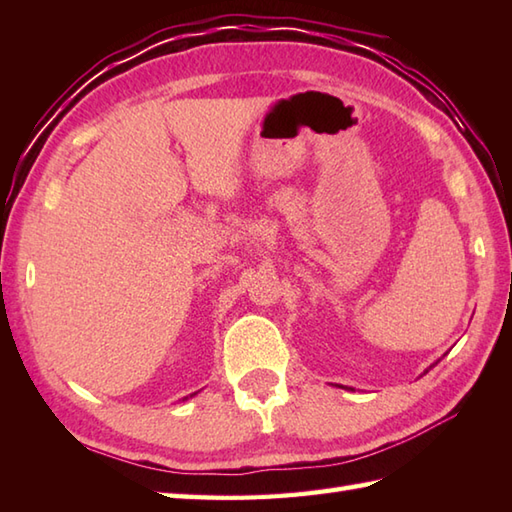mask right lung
I'll return each mask as SVG.
<instances>
[{
	"label": "right lung",
	"mask_w": 512,
	"mask_h": 512,
	"mask_svg": "<svg viewBox=\"0 0 512 512\" xmlns=\"http://www.w3.org/2000/svg\"><path fill=\"white\" fill-rule=\"evenodd\" d=\"M195 394H198V391H193V394H189V396H184V398H182V400H189V398H193V396H195Z\"/></svg>",
	"instance_id": "1"
}]
</instances>
